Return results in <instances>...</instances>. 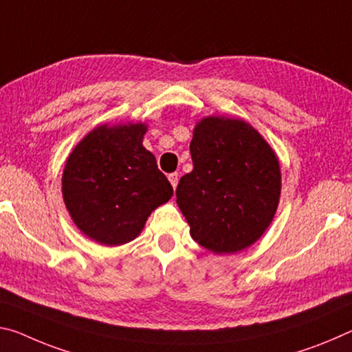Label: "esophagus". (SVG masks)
Wrapping results in <instances>:
<instances>
[{
	"instance_id": "1",
	"label": "esophagus",
	"mask_w": 352,
	"mask_h": 352,
	"mask_svg": "<svg viewBox=\"0 0 352 352\" xmlns=\"http://www.w3.org/2000/svg\"><path fill=\"white\" fill-rule=\"evenodd\" d=\"M169 182H170L172 188L175 189L178 185V172H172V174H169Z\"/></svg>"
}]
</instances>
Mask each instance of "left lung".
<instances>
[{
	"label": "left lung",
	"instance_id": "1",
	"mask_svg": "<svg viewBox=\"0 0 352 352\" xmlns=\"http://www.w3.org/2000/svg\"><path fill=\"white\" fill-rule=\"evenodd\" d=\"M194 169L180 178L177 204L191 236L214 254H235L270 227L280 197L272 148L249 124L205 117L194 130Z\"/></svg>",
	"mask_w": 352,
	"mask_h": 352
}]
</instances>
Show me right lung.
I'll return each instance as SVG.
<instances>
[{
  "mask_svg": "<svg viewBox=\"0 0 352 352\" xmlns=\"http://www.w3.org/2000/svg\"><path fill=\"white\" fill-rule=\"evenodd\" d=\"M147 126H98L65 163L63 196L76 227L104 246L135 239L156 206L172 197L169 180L142 147Z\"/></svg>",
  "mask_w": 352,
  "mask_h": 352,
  "instance_id": "add662e5",
  "label": "right lung"
}]
</instances>
